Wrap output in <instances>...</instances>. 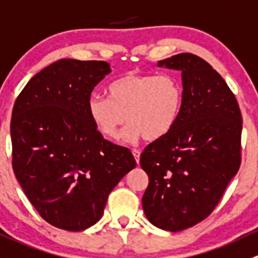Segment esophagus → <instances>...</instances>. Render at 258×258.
<instances>
[{"instance_id": "34e87169", "label": "esophagus", "mask_w": 258, "mask_h": 258, "mask_svg": "<svg viewBox=\"0 0 258 258\" xmlns=\"http://www.w3.org/2000/svg\"><path fill=\"white\" fill-rule=\"evenodd\" d=\"M132 155H134L135 156V160H136V162L137 164H139L140 162V155H141V151H140V150H132Z\"/></svg>"}]
</instances>
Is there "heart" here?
Masks as SVG:
<instances>
[{"label":"heart","mask_w":258,"mask_h":258,"mask_svg":"<svg viewBox=\"0 0 258 258\" xmlns=\"http://www.w3.org/2000/svg\"><path fill=\"white\" fill-rule=\"evenodd\" d=\"M107 92L108 98L92 94L87 111L97 131L109 140L118 139L127 121L123 141L161 139L174 128L181 112L182 87L172 74L131 72L112 82Z\"/></svg>","instance_id":"heart-1"}]
</instances>
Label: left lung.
<instances>
[{
    "label": "left lung",
    "instance_id": "left-lung-1",
    "mask_svg": "<svg viewBox=\"0 0 258 258\" xmlns=\"http://www.w3.org/2000/svg\"><path fill=\"white\" fill-rule=\"evenodd\" d=\"M181 72L182 106L174 128L147 145L142 208L150 223L179 232L206 219L241 165L242 116L224 79L197 55L157 61Z\"/></svg>",
    "mask_w": 258,
    "mask_h": 258
}]
</instances>
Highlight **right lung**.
<instances>
[{
  "label": "right lung",
  "mask_w": 258,
  "mask_h": 258,
  "mask_svg": "<svg viewBox=\"0 0 258 258\" xmlns=\"http://www.w3.org/2000/svg\"><path fill=\"white\" fill-rule=\"evenodd\" d=\"M106 61L60 59L35 74L15 102L12 167L30 203L51 226L79 232L102 218L109 192L136 167L107 141L87 111Z\"/></svg>",
  "instance_id": "add662e5"
}]
</instances>
